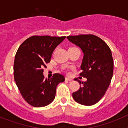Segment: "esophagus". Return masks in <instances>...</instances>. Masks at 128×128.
I'll use <instances>...</instances> for the list:
<instances>
[{"label": "esophagus", "instance_id": "34e87169", "mask_svg": "<svg viewBox=\"0 0 128 128\" xmlns=\"http://www.w3.org/2000/svg\"><path fill=\"white\" fill-rule=\"evenodd\" d=\"M65 80H66V81H72V79H70V78H65Z\"/></svg>", "mask_w": 128, "mask_h": 128}]
</instances>
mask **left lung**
Instances as JSON below:
<instances>
[{
	"label": "left lung",
	"instance_id": "1",
	"mask_svg": "<svg viewBox=\"0 0 128 128\" xmlns=\"http://www.w3.org/2000/svg\"><path fill=\"white\" fill-rule=\"evenodd\" d=\"M81 48L84 54L80 76L87 79L82 81L74 79L80 89L72 94L76 102L92 106L101 99L108 89L114 73V60L110 48L102 39L93 34H81L66 37Z\"/></svg>",
	"mask_w": 128,
	"mask_h": 128
}]
</instances>
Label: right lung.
<instances>
[{
	"label": "right lung",
	"mask_w": 128,
	"mask_h": 128,
	"mask_svg": "<svg viewBox=\"0 0 128 128\" xmlns=\"http://www.w3.org/2000/svg\"><path fill=\"white\" fill-rule=\"evenodd\" d=\"M66 36H32L19 47L14 62V78L26 102L34 107H44L54 100L56 90L65 77L55 74L44 78V67L50 62L52 54Z\"/></svg>",
	"instance_id": "obj_1"
}]
</instances>
